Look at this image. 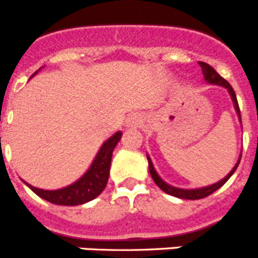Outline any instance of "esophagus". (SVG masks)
<instances>
[{
    "instance_id": "1",
    "label": "esophagus",
    "mask_w": 258,
    "mask_h": 258,
    "mask_svg": "<svg viewBox=\"0 0 258 258\" xmlns=\"http://www.w3.org/2000/svg\"><path fill=\"white\" fill-rule=\"evenodd\" d=\"M140 122H141L140 116L133 115L126 120V126L127 127H136V126H138V125H140Z\"/></svg>"
}]
</instances>
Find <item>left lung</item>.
<instances>
[{
  "label": "left lung",
  "instance_id": "1",
  "mask_svg": "<svg viewBox=\"0 0 258 258\" xmlns=\"http://www.w3.org/2000/svg\"><path fill=\"white\" fill-rule=\"evenodd\" d=\"M199 64H200V67H202L203 76H204V80H206L207 83L212 84V85L222 86V88H225L227 92H229L230 97H231L232 103H234V108H235V111H236V115H238V117H239V121L241 122L240 109H239L238 99H236L235 92H234V89L231 88V85L227 83L226 80L222 79V77H221L220 75H218L217 72L214 71L213 67H211V66L207 64V63H204V61H199ZM240 157H241V154H240V156H239L238 161H236L235 166H234V168L230 170V173L226 175V177H225V178H222L221 181L216 182V183L209 184V186H206V187H200V188H179V187H174V186H172V184H169V183H166L165 181H163V179H161L160 175L157 174L156 170H155L154 164H152V161H151V159H150L149 155H147V160H149V169H150V173H151L152 179H154L155 183H156L157 186H159V187L164 191V192L169 194V195H172V197L179 198V199L197 200V199H203V198L208 197V195L213 194L214 191L218 190L221 186H223V184L226 183L227 179H229L230 177L234 174V172H235L236 168H238L239 163H240Z\"/></svg>",
  "mask_w": 258,
  "mask_h": 258
}]
</instances>
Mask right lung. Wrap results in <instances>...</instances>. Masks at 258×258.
I'll list each match as a JSON object with an SVG mask.
<instances>
[{
  "label": "right lung",
  "instance_id": "add662e5",
  "mask_svg": "<svg viewBox=\"0 0 258 258\" xmlns=\"http://www.w3.org/2000/svg\"><path fill=\"white\" fill-rule=\"evenodd\" d=\"M38 71H36L33 76L37 74ZM121 136V132H116L113 136L109 137L108 140L101 146V149L95 155L94 160H93L92 165L89 166V169L77 181L68 184L66 187L58 188V190H44V188L35 187V186L27 183L26 181L23 182L36 195L52 203V204L71 207L85 204V203L95 199L98 195H101V192L106 187L107 181H108L109 165H111L113 149L118 143Z\"/></svg>",
  "mask_w": 258,
  "mask_h": 258
}]
</instances>
